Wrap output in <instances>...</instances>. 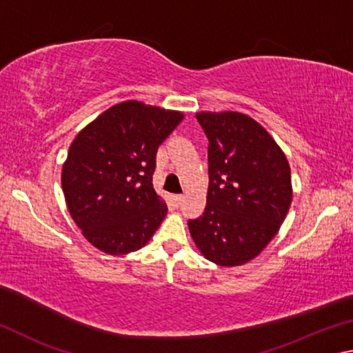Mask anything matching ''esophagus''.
Here are the masks:
<instances>
[{
    "label": "esophagus",
    "instance_id": "obj_1",
    "mask_svg": "<svg viewBox=\"0 0 353 353\" xmlns=\"http://www.w3.org/2000/svg\"><path fill=\"white\" fill-rule=\"evenodd\" d=\"M172 201H174L176 205H181L182 201H183V194H174V196H172Z\"/></svg>",
    "mask_w": 353,
    "mask_h": 353
}]
</instances>
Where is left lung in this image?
Segmentation results:
<instances>
[{"label":"left lung","instance_id":"1","mask_svg":"<svg viewBox=\"0 0 353 353\" xmlns=\"http://www.w3.org/2000/svg\"><path fill=\"white\" fill-rule=\"evenodd\" d=\"M208 139V194L190 234L207 260L238 266L255 259L290 210L291 171L259 123L236 112L196 115Z\"/></svg>","mask_w":353,"mask_h":353}]
</instances>
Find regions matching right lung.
<instances>
[{
	"instance_id": "add662e5",
	"label": "right lung",
	"mask_w": 353,
	"mask_h": 353,
	"mask_svg": "<svg viewBox=\"0 0 353 353\" xmlns=\"http://www.w3.org/2000/svg\"><path fill=\"white\" fill-rule=\"evenodd\" d=\"M181 112L139 101L117 104L81 130L62 170L68 212L83 236L110 255L151 240L168 207L152 187L157 149Z\"/></svg>"
}]
</instances>
